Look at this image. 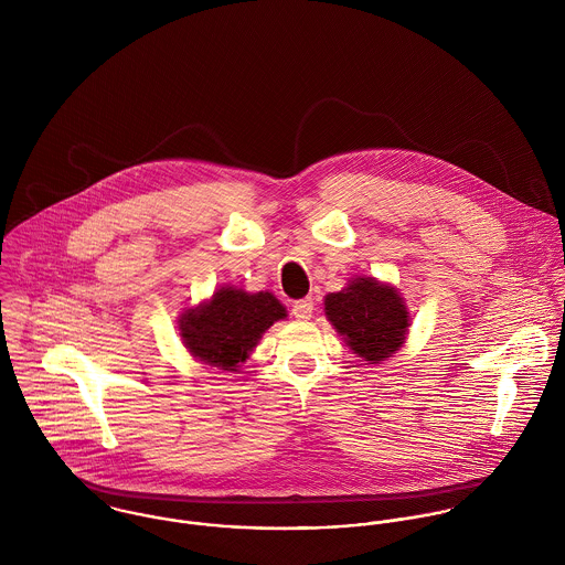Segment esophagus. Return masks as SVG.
Listing matches in <instances>:
<instances>
[{"instance_id":"1","label":"esophagus","mask_w":565,"mask_h":565,"mask_svg":"<svg viewBox=\"0 0 565 565\" xmlns=\"http://www.w3.org/2000/svg\"><path fill=\"white\" fill-rule=\"evenodd\" d=\"M313 311H316V305H313L311 298L298 300V302H294V307H291V313H294L298 320H311Z\"/></svg>"}]
</instances>
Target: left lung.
Here are the masks:
<instances>
[{
    "mask_svg": "<svg viewBox=\"0 0 565 565\" xmlns=\"http://www.w3.org/2000/svg\"><path fill=\"white\" fill-rule=\"evenodd\" d=\"M326 316L354 354L379 363L403 345L408 316L394 287L356 278L343 291L326 296Z\"/></svg>",
    "mask_w": 565,
    "mask_h": 565,
    "instance_id": "8db88e82",
    "label": "left lung"
}]
</instances>
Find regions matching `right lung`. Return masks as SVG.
<instances>
[{
  "instance_id": "1",
  "label": "right lung",
  "mask_w": 565,
  "mask_h": 565,
  "mask_svg": "<svg viewBox=\"0 0 565 565\" xmlns=\"http://www.w3.org/2000/svg\"><path fill=\"white\" fill-rule=\"evenodd\" d=\"M282 318L287 311L269 291L245 294L226 287L215 291L211 302L182 316L180 337L206 365L237 372L260 334Z\"/></svg>"
}]
</instances>
